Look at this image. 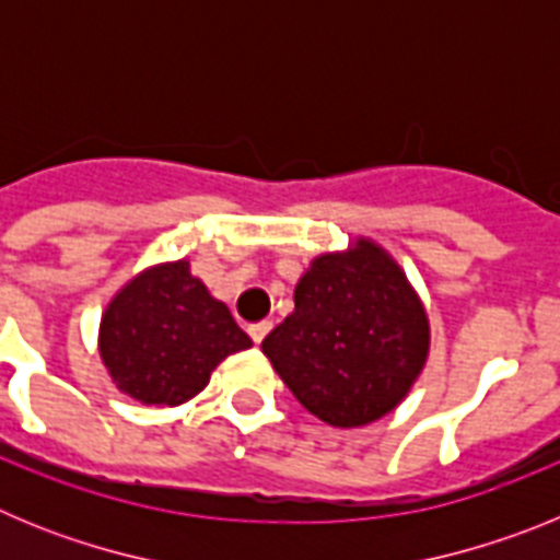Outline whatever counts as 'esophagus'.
<instances>
[{
    "label": "esophagus",
    "mask_w": 560,
    "mask_h": 560,
    "mask_svg": "<svg viewBox=\"0 0 560 560\" xmlns=\"http://www.w3.org/2000/svg\"><path fill=\"white\" fill-rule=\"evenodd\" d=\"M269 330H271V325H269V323L252 325V328H249V336H252V339H255V345H260V341L266 339V334H269Z\"/></svg>",
    "instance_id": "esophagus-1"
}]
</instances>
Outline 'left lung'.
<instances>
[{"instance_id": "obj_1", "label": "left lung", "mask_w": 560, "mask_h": 560, "mask_svg": "<svg viewBox=\"0 0 560 560\" xmlns=\"http://www.w3.org/2000/svg\"><path fill=\"white\" fill-rule=\"evenodd\" d=\"M294 398L336 429L368 427L400 407L432 348L427 305L373 237L323 252L294 285V311L264 339Z\"/></svg>"}]
</instances>
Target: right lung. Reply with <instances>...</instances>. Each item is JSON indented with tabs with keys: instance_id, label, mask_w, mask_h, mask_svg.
I'll list each match as a JSON object with an SVG mask.
<instances>
[{
	"instance_id": "right-lung-1",
	"label": "right lung",
	"mask_w": 560,
	"mask_h": 560,
	"mask_svg": "<svg viewBox=\"0 0 560 560\" xmlns=\"http://www.w3.org/2000/svg\"><path fill=\"white\" fill-rule=\"evenodd\" d=\"M249 348L230 308L190 275L187 257L145 266L126 280L97 330V353L114 387L160 409L196 398L226 355Z\"/></svg>"
}]
</instances>
